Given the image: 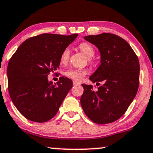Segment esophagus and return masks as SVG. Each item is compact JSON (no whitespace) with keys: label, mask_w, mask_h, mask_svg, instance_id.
<instances>
[{"label":"esophagus","mask_w":153,"mask_h":153,"mask_svg":"<svg viewBox=\"0 0 153 153\" xmlns=\"http://www.w3.org/2000/svg\"><path fill=\"white\" fill-rule=\"evenodd\" d=\"M73 85H80V82H78L75 81V80H73Z\"/></svg>","instance_id":"1"}]
</instances>
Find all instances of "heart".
Wrapping results in <instances>:
<instances>
[{
    "mask_svg": "<svg viewBox=\"0 0 153 153\" xmlns=\"http://www.w3.org/2000/svg\"><path fill=\"white\" fill-rule=\"evenodd\" d=\"M79 48L85 56H87L88 58H91V57L94 56L95 51L93 48L92 47V45H90V44L87 43H82L80 44ZM69 58L70 50L67 48L63 50L61 55H60V61L62 64H65L69 60ZM86 74H87V71L85 69L70 68L65 72V76L78 82L81 81L82 79L85 78Z\"/></svg>",
    "mask_w": 153,
    "mask_h": 153,
    "instance_id": "obj_1",
    "label": "heart"
}]
</instances>
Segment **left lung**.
<instances>
[{
    "label": "left lung",
    "mask_w": 153,
    "mask_h": 153,
    "mask_svg": "<svg viewBox=\"0 0 153 153\" xmlns=\"http://www.w3.org/2000/svg\"><path fill=\"white\" fill-rule=\"evenodd\" d=\"M100 53V65L89 79L103 83L94 91L82 84L80 104L85 115L97 124L113 123L122 117L137 94L140 64L129 43L112 33L84 37Z\"/></svg>",
    "instance_id": "obj_1"
}]
</instances>
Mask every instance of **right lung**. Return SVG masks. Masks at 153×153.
<instances>
[{"mask_svg":"<svg viewBox=\"0 0 153 153\" xmlns=\"http://www.w3.org/2000/svg\"><path fill=\"white\" fill-rule=\"evenodd\" d=\"M77 36L43 33L32 37L10 59L7 68L9 95L25 118L44 123L58 113L73 82L62 76L53 84L48 75L59 68L60 55Z\"/></svg>","mask_w":153,"mask_h":153,"instance_id":"obj_1","label":"right lung"}]
</instances>
